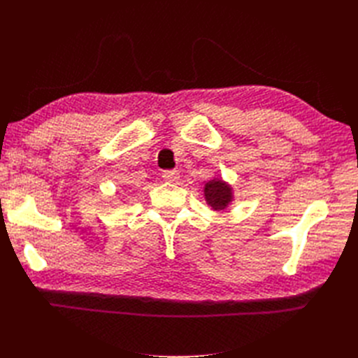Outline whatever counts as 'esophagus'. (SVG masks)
Listing matches in <instances>:
<instances>
[{
	"mask_svg": "<svg viewBox=\"0 0 358 358\" xmlns=\"http://www.w3.org/2000/svg\"><path fill=\"white\" fill-rule=\"evenodd\" d=\"M162 179L169 183H176L179 180V173L176 170H167L162 173Z\"/></svg>",
	"mask_w": 358,
	"mask_h": 358,
	"instance_id": "esophagus-1",
	"label": "esophagus"
}]
</instances>
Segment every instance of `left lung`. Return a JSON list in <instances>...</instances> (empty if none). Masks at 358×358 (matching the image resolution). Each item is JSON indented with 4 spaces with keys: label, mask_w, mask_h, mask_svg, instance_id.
Returning <instances> with one entry per match:
<instances>
[{
    "label": "left lung",
    "mask_w": 358,
    "mask_h": 358,
    "mask_svg": "<svg viewBox=\"0 0 358 358\" xmlns=\"http://www.w3.org/2000/svg\"><path fill=\"white\" fill-rule=\"evenodd\" d=\"M204 197L215 210L224 209L231 201V188L222 180H210L204 187Z\"/></svg>",
    "instance_id": "1"
}]
</instances>
